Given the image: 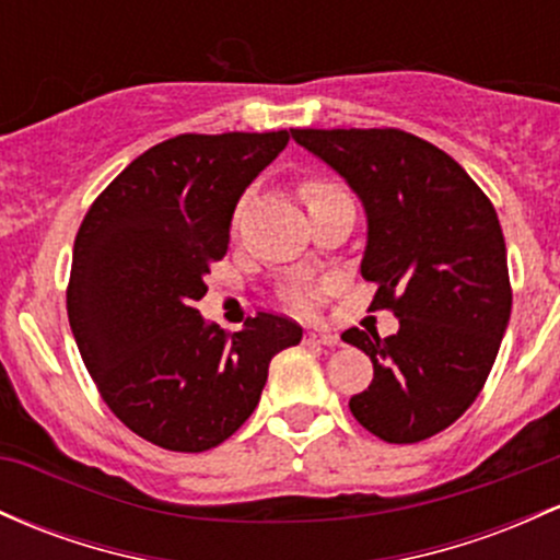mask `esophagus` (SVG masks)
I'll return each mask as SVG.
<instances>
[{
  "mask_svg": "<svg viewBox=\"0 0 560 560\" xmlns=\"http://www.w3.org/2000/svg\"><path fill=\"white\" fill-rule=\"evenodd\" d=\"M305 340L313 342V346H337V342H340V337L329 329H308Z\"/></svg>",
  "mask_w": 560,
  "mask_h": 560,
  "instance_id": "1",
  "label": "esophagus"
}]
</instances>
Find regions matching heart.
Listing matches in <instances>:
<instances>
[{"label": "heart", "mask_w": 560, "mask_h": 560, "mask_svg": "<svg viewBox=\"0 0 560 560\" xmlns=\"http://www.w3.org/2000/svg\"><path fill=\"white\" fill-rule=\"evenodd\" d=\"M337 190L340 188H337L335 183L324 180V177H308V180L300 183V194H303V199L308 201V205L327 199V196L337 194ZM242 210H244V201H238L236 210H233V225H238V220H242ZM284 298L290 300L294 308L311 311L318 300V287L313 284V281L292 279L284 284Z\"/></svg>", "instance_id": "1"}]
</instances>
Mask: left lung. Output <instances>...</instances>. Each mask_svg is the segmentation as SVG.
<instances>
[{
	"mask_svg": "<svg viewBox=\"0 0 560 560\" xmlns=\"http://www.w3.org/2000/svg\"><path fill=\"white\" fill-rule=\"evenodd\" d=\"M292 138L364 201L361 276L377 284L372 308L398 318L390 337L342 331L374 366L348 407L388 444L425 441L476 401L505 335L513 290L494 207L450 153L396 127Z\"/></svg>",
	"mask_w": 560,
	"mask_h": 560,
	"instance_id": "obj_1",
	"label": "left lung"
}]
</instances>
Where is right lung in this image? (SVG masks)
Masks as SVG:
<instances>
[{
  "mask_svg": "<svg viewBox=\"0 0 560 560\" xmlns=\"http://www.w3.org/2000/svg\"><path fill=\"white\" fill-rule=\"evenodd\" d=\"M287 143V130L177 135L127 164L79 225L73 340L108 409L162 450L223 444L260 401L270 359L303 337L281 313L257 311L231 335L194 308L238 196Z\"/></svg>",
  "mask_w": 560,
  "mask_h": 560,
  "instance_id": "add662e5",
  "label": "right lung"
}]
</instances>
